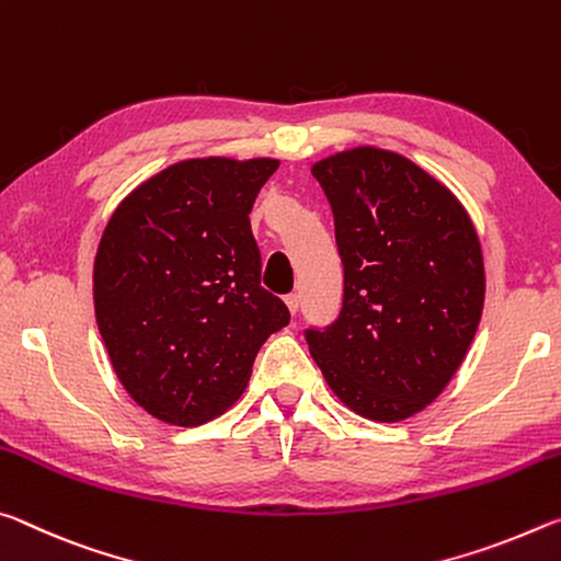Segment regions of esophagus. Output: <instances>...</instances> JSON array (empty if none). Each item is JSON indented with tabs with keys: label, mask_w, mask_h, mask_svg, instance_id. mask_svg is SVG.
Listing matches in <instances>:
<instances>
[{
	"label": "esophagus",
	"mask_w": 561,
	"mask_h": 561,
	"mask_svg": "<svg viewBox=\"0 0 561 561\" xmlns=\"http://www.w3.org/2000/svg\"><path fill=\"white\" fill-rule=\"evenodd\" d=\"M286 306L290 310V316H296L298 310H300V296H296V293H293V296L286 298Z\"/></svg>",
	"instance_id": "1"
}]
</instances>
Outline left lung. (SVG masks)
Instances as JSON below:
<instances>
[{
	"instance_id": "obj_1",
	"label": "left lung",
	"mask_w": 561,
	"mask_h": 561,
	"mask_svg": "<svg viewBox=\"0 0 561 561\" xmlns=\"http://www.w3.org/2000/svg\"><path fill=\"white\" fill-rule=\"evenodd\" d=\"M345 271L343 310L306 341L330 390L375 422H400L447 388L484 306L480 236L453 191L415 161L353 146L316 161Z\"/></svg>"
}]
</instances>
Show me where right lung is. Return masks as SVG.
Wrapping results in <instances>:
<instances>
[{"label": "right lung", "mask_w": 561, "mask_h": 561, "mask_svg": "<svg viewBox=\"0 0 561 561\" xmlns=\"http://www.w3.org/2000/svg\"><path fill=\"white\" fill-rule=\"evenodd\" d=\"M278 159L201 156L141 181L94 259V313L118 382L176 427L241 398L261 345L290 313L261 288L253 201Z\"/></svg>", "instance_id": "add662e5"}]
</instances>
